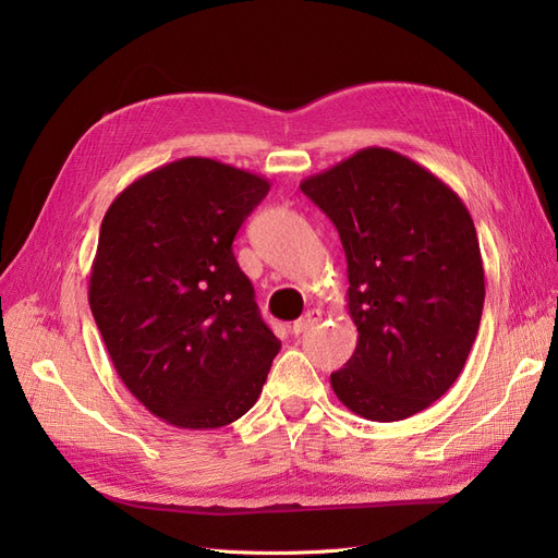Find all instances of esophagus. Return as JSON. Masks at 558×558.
Masks as SVG:
<instances>
[{"mask_svg": "<svg viewBox=\"0 0 558 558\" xmlns=\"http://www.w3.org/2000/svg\"><path fill=\"white\" fill-rule=\"evenodd\" d=\"M324 318V314H320V310H307L305 314H302L298 320H293V326H291V330H293V335H300V332H305L307 328H312L314 324H318V320Z\"/></svg>", "mask_w": 558, "mask_h": 558, "instance_id": "esophagus-1", "label": "esophagus"}]
</instances>
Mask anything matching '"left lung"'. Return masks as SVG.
<instances>
[{
  "label": "left lung",
  "mask_w": 558,
  "mask_h": 558,
  "mask_svg": "<svg viewBox=\"0 0 558 558\" xmlns=\"http://www.w3.org/2000/svg\"><path fill=\"white\" fill-rule=\"evenodd\" d=\"M335 223L359 344L330 375L369 421L408 418L459 379L480 330L484 265L470 211L445 181L369 146L300 183Z\"/></svg>",
  "instance_id": "8db88e82"
}]
</instances>
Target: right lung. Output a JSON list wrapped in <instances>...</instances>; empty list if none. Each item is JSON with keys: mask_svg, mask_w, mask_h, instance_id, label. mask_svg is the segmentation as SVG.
<instances>
[{"mask_svg": "<svg viewBox=\"0 0 558 558\" xmlns=\"http://www.w3.org/2000/svg\"><path fill=\"white\" fill-rule=\"evenodd\" d=\"M267 191L258 174L181 158L132 181L105 214L90 310L118 377L170 426L244 416L281 349L232 253Z\"/></svg>", "mask_w": 558, "mask_h": 558, "instance_id": "1", "label": "right lung"}]
</instances>
